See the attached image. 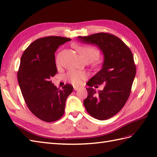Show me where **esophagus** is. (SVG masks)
Returning <instances> with one entry per match:
<instances>
[{"instance_id": "obj_1", "label": "esophagus", "mask_w": 157, "mask_h": 157, "mask_svg": "<svg viewBox=\"0 0 157 157\" xmlns=\"http://www.w3.org/2000/svg\"><path fill=\"white\" fill-rule=\"evenodd\" d=\"M79 87H77V86H73V89H74V90H79Z\"/></svg>"}]
</instances>
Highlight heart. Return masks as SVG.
Listing matches in <instances>:
<instances>
[{
  "instance_id": "heart-1",
  "label": "heart",
  "mask_w": 157,
  "mask_h": 157,
  "mask_svg": "<svg viewBox=\"0 0 157 157\" xmlns=\"http://www.w3.org/2000/svg\"><path fill=\"white\" fill-rule=\"evenodd\" d=\"M74 47L80 54L83 59L86 61H94L96 59H97L100 56V51L98 48L94 47V46L75 44ZM61 52H59L57 56H56V65H60V63H61ZM85 76L86 74L84 72L71 71L67 73V74L66 75V79L71 82V84L74 85H78L82 82V79L85 78Z\"/></svg>"
}]
</instances>
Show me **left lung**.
Wrapping results in <instances>:
<instances>
[{
  "label": "left lung",
  "mask_w": 157,
  "mask_h": 157,
  "mask_svg": "<svg viewBox=\"0 0 157 157\" xmlns=\"http://www.w3.org/2000/svg\"><path fill=\"white\" fill-rule=\"evenodd\" d=\"M78 40L97 46L104 55L101 69L90 79L88 85L105 86L97 92L92 88H86L88 96L84 105L93 117L108 119L120 111L129 98L136 72L134 56L121 39L108 33L78 36Z\"/></svg>",
  "instance_id": "left-lung-1"
}]
</instances>
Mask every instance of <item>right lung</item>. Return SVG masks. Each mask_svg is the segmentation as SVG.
Masks as SVG:
<instances>
[{
    "mask_svg": "<svg viewBox=\"0 0 157 157\" xmlns=\"http://www.w3.org/2000/svg\"><path fill=\"white\" fill-rule=\"evenodd\" d=\"M71 39L47 36L36 40L23 53L17 79L28 109L46 122L57 121L64 114L65 101L73 92L71 84L59 90L51 78L57 73L55 52Z\"/></svg>",
    "mask_w": 157,
    "mask_h": 157,
    "instance_id": "1",
    "label": "right lung"
}]
</instances>
